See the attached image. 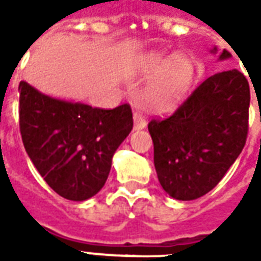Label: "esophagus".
<instances>
[{"label":"esophagus","instance_id":"obj_1","mask_svg":"<svg viewBox=\"0 0 261 261\" xmlns=\"http://www.w3.org/2000/svg\"><path fill=\"white\" fill-rule=\"evenodd\" d=\"M145 127H147V119H145V116L142 114L141 110L136 109L134 110V128L136 130H142Z\"/></svg>","mask_w":261,"mask_h":261}]
</instances>
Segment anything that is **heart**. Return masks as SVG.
I'll use <instances>...</instances> for the list:
<instances>
[{
	"instance_id": "obj_1",
	"label": "heart",
	"mask_w": 261,
	"mask_h": 261,
	"mask_svg": "<svg viewBox=\"0 0 261 261\" xmlns=\"http://www.w3.org/2000/svg\"><path fill=\"white\" fill-rule=\"evenodd\" d=\"M149 69L162 71L147 91L148 105L158 110L173 106L190 86L194 74L186 56H158L151 61Z\"/></svg>"
}]
</instances>
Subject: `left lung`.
Here are the masks:
<instances>
[{
	"label": "left lung",
	"mask_w": 261,
	"mask_h": 261,
	"mask_svg": "<svg viewBox=\"0 0 261 261\" xmlns=\"http://www.w3.org/2000/svg\"><path fill=\"white\" fill-rule=\"evenodd\" d=\"M229 57L224 50L219 60ZM249 105V82L229 69L200 84L172 116L149 121L158 180L170 197L190 201L218 185L246 144Z\"/></svg>",
	"instance_id": "obj_1"
}]
</instances>
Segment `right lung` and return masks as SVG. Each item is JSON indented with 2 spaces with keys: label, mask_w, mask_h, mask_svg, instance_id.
Here are the masks:
<instances>
[{
  "label": "right lung",
  "mask_w": 261,
  "mask_h": 261,
  "mask_svg": "<svg viewBox=\"0 0 261 261\" xmlns=\"http://www.w3.org/2000/svg\"><path fill=\"white\" fill-rule=\"evenodd\" d=\"M19 128L29 158L54 192L71 201L96 194L112 158L133 130L130 105L112 110L47 96L19 84Z\"/></svg>",
  "instance_id": "add662e5"
}]
</instances>
